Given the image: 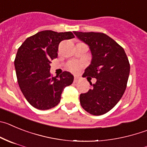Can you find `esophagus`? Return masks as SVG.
Instances as JSON below:
<instances>
[{
  "label": "esophagus",
  "mask_w": 147,
  "mask_h": 147,
  "mask_svg": "<svg viewBox=\"0 0 147 147\" xmlns=\"http://www.w3.org/2000/svg\"><path fill=\"white\" fill-rule=\"evenodd\" d=\"M79 77H77V76H75V77H74V82L75 83L77 82L78 81H79Z\"/></svg>",
  "instance_id": "esophagus-1"
}]
</instances>
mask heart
<instances>
[{
	"instance_id": "1",
	"label": "heart",
	"mask_w": 147,
	"mask_h": 147,
	"mask_svg": "<svg viewBox=\"0 0 147 147\" xmlns=\"http://www.w3.org/2000/svg\"><path fill=\"white\" fill-rule=\"evenodd\" d=\"M68 68L72 72H77L78 71L80 68V65L78 64L77 63H75V62H73V63H70L68 65Z\"/></svg>"
}]
</instances>
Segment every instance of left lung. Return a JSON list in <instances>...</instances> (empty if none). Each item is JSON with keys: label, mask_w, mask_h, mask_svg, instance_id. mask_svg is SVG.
Masks as SVG:
<instances>
[{"label": "left lung", "mask_w": 147, "mask_h": 147, "mask_svg": "<svg viewBox=\"0 0 147 147\" xmlns=\"http://www.w3.org/2000/svg\"><path fill=\"white\" fill-rule=\"evenodd\" d=\"M89 46L92 54L90 65L82 76L97 79L92 89L80 95L82 107L92 115H102L116 106L123 95L130 74V63L121 46L102 33L74 32Z\"/></svg>", "instance_id": "obj_1"}]
</instances>
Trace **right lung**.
Masks as SVG:
<instances>
[{
    "mask_svg": "<svg viewBox=\"0 0 147 147\" xmlns=\"http://www.w3.org/2000/svg\"><path fill=\"white\" fill-rule=\"evenodd\" d=\"M74 37L71 32L43 30L28 38L18 49L14 60L17 82L26 100L36 109L57 106L65 87L74 82L70 72L64 71L58 77L49 71L51 60L57 57L59 44Z\"/></svg>",
    "mask_w": 147,
    "mask_h": 147,
    "instance_id": "1",
    "label": "right lung"
}]
</instances>
